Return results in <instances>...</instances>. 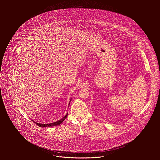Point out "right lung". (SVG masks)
Listing matches in <instances>:
<instances>
[{"label":"right lung","mask_w":160,"mask_h":160,"mask_svg":"<svg viewBox=\"0 0 160 160\" xmlns=\"http://www.w3.org/2000/svg\"><path fill=\"white\" fill-rule=\"evenodd\" d=\"M71 100V99L70 101H69V103H70ZM67 116H68V113L66 114L63 118H62L61 119H60V120H58V121H56V122H52V123H49V124H41V123L36 122H34V121H33V122H34V123H35L36 124H37L38 126L41 127V128H42V127H43V128H46V127H53V126H58V125L60 124L62 122H63V121L67 118Z\"/></svg>","instance_id":"add662e5"}]
</instances>
